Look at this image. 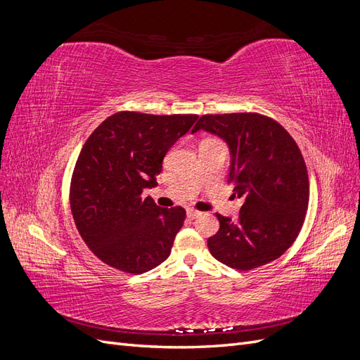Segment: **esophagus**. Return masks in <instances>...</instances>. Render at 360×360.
I'll return each instance as SVG.
<instances>
[{"mask_svg":"<svg viewBox=\"0 0 360 360\" xmlns=\"http://www.w3.org/2000/svg\"><path fill=\"white\" fill-rule=\"evenodd\" d=\"M201 216V212L193 210V209H188V217L189 219H197V217Z\"/></svg>","mask_w":360,"mask_h":360,"instance_id":"34e87169","label":"esophagus"}]
</instances>
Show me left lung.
<instances>
[{
  "label": "left lung",
  "mask_w": 360,
  "mask_h": 360,
  "mask_svg": "<svg viewBox=\"0 0 360 360\" xmlns=\"http://www.w3.org/2000/svg\"><path fill=\"white\" fill-rule=\"evenodd\" d=\"M201 129L230 146L228 183L243 198L237 221L216 213L219 231L207 240L210 254L237 270L279 258L299 236L309 202L308 169L296 141L258 112L205 114L192 134Z\"/></svg>",
  "instance_id": "1"
}]
</instances>
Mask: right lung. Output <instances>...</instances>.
I'll return each instance as SVG.
<instances>
[{
	"label": "right lung",
	"mask_w": 360,
	"mask_h": 360,
	"mask_svg": "<svg viewBox=\"0 0 360 360\" xmlns=\"http://www.w3.org/2000/svg\"><path fill=\"white\" fill-rule=\"evenodd\" d=\"M198 115L120 111L82 146L70 180V210L91 252L124 274L165 261L183 226V207L162 209L143 191L156 184L162 160Z\"/></svg>",
	"instance_id": "obj_1"
}]
</instances>
